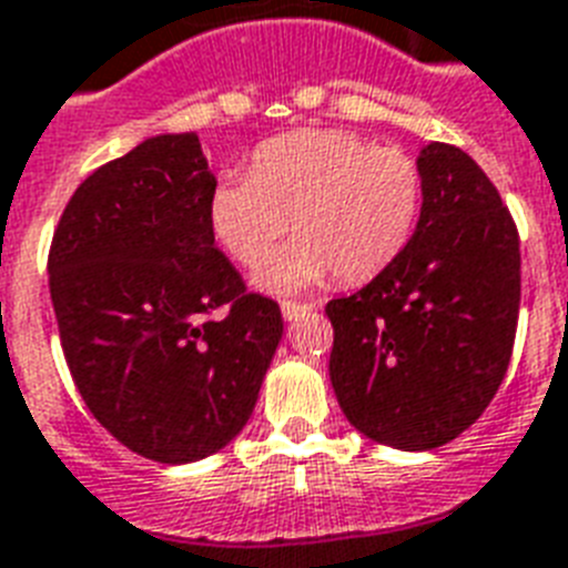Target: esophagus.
Masks as SVG:
<instances>
[{
  "instance_id": "esophagus-1",
  "label": "esophagus",
  "mask_w": 568,
  "mask_h": 568,
  "mask_svg": "<svg viewBox=\"0 0 568 568\" xmlns=\"http://www.w3.org/2000/svg\"><path fill=\"white\" fill-rule=\"evenodd\" d=\"M283 317L285 321H297L300 315H306V312H312V306L308 303H294V300H283Z\"/></svg>"
}]
</instances>
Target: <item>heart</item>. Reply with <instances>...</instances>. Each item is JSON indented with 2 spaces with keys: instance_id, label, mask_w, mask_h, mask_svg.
Instances as JSON below:
<instances>
[{
  "instance_id": "b5f03b06",
  "label": "heart",
  "mask_w": 568,
  "mask_h": 568,
  "mask_svg": "<svg viewBox=\"0 0 568 568\" xmlns=\"http://www.w3.org/2000/svg\"><path fill=\"white\" fill-rule=\"evenodd\" d=\"M423 206V172L399 149L353 131L303 128L265 140L251 172H227L210 192V227L230 260L253 268L294 224L292 244L256 274L265 292L358 285L405 251Z\"/></svg>"
}]
</instances>
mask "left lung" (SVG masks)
<instances>
[{
    "instance_id": "left-lung-1",
    "label": "left lung",
    "mask_w": 568,
    "mask_h": 568,
    "mask_svg": "<svg viewBox=\"0 0 568 568\" xmlns=\"http://www.w3.org/2000/svg\"><path fill=\"white\" fill-rule=\"evenodd\" d=\"M423 210L405 251L326 303L341 412L376 444L444 446L490 405L519 317V233L499 189L455 145L417 160Z\"/></svg>"
}]
</instances>
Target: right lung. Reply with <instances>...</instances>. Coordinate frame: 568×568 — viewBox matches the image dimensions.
<instances>
[{
    "label": "right lung",
    "instance_id": "right-lung-1",
    "mask_svg": "<svg viewBox=\"0 0 568 568\" xmlns=\"http://www.w3.org/2000/svg\"><path fill=\"white\" fill-rule=\"evenodd\" d=\"M195 133L151 136L75 189L49 247L60 347L87 408L160 464L201 460L251 419L283 315L215 247Z\"/></svg>",
    "mask_w": 568,
    "mask_h": 568
}]
</instances>
